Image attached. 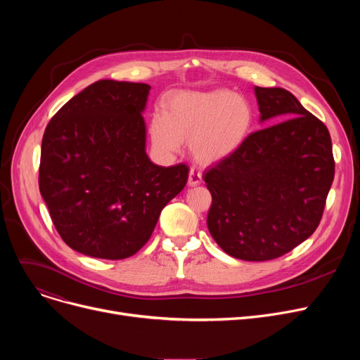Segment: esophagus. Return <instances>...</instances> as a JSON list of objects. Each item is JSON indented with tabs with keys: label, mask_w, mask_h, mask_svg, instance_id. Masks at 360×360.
<instances>
[{
	"label": "esophagus",
	"mask_w": 360,
	"mask_h": 360,
	"mask_svg": "<svg viewBox=\"0 0 360 360\" xmlns=\"http://www.w3.org/2000/svg\"><path fill=\"white\" fill-rule=\"evenodd\" d=\"M201 178H202V175H201L200 170L191 169L190 170V176H188V185H190V186L200 185L201 184Z\"/></svg>",
	"instance_id": "34e87169"
}]
</instances>
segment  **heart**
<instances>
[{
  "label": "heart",
  "instance_id": "obj_1",
  "mask_svg": "<svg viewBox=\"0 0 360 360\" xmlns=\"http://www.w3.org/2000/svg\"><path fill=\"white\" fill-rule=\"evenodd\" d=\"M254 127V109L231 90L182 91L165 103L163 115L150 122V137L165 153H175L182 141L201 163L233 156L247 143Z\"/></svg>",
  "mask_w": 360,
  "mask_h": 360
}]
</instances>
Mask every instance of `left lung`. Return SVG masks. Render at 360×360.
Listing matches in <instances>:
<instances>
[{
	"mask_svg": "<svg viewBox=\"0 0 360 360\" xmlns=\"http://www.w3.org/2000/svg\"><path fill=\"white\" fill-rule=\"evenodd\" d=\"M254 90L261 122H280L252 132L202 178L213 198L207 228L219 247L233 258L267 261L292 251L318 228L334 158L327 127L290 91Z\"/></svg>",
	"mask_w": 360,
	"mask_h": 360,
	"instance_id": "1",
	"label": "left lung"
}]
</instances>
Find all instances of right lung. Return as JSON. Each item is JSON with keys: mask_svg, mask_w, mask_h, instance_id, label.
I'll return each mask as SVG.
<instances>
[{"mask_svg": "<svg viewBox=\"0 0 360 360\" xmlns=\"http://www.w3.org/2000/svg\"><path fill=\"white\" fill-rule=\"evenodd\" d=\"M150 86L99 80L70 99L42 139L39 190L55 229L80 254L122 259L144 247L188 166L146 153Z\"/></svg>", "mask_w": 360, "mask_h": 360, "instance_id": "add662e5", "label": "right lung"}]
</instances>
